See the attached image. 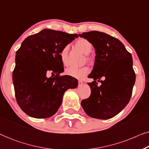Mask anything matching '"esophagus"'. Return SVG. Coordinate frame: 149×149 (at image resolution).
I'll list each match as a JSON object with an SVG mask.
<instances>
[{"label": "esophagus", "mask_w": 149, "mask_h": 149, "mask_svg": "<svg viewBox=\"0 0 149 149\" xmlns=\"http://www.w3.org/2000/svg\"><path fill=\"white\" fill-rule=\"evenodd\" d=\"M83 84V82L82 81H79V86H81V85H82Z\"/></svg>", "instance_id": "esophagus-1"}]
</instances>
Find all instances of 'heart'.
Wrapping results in <instances>:
<instances>
[{
  "mask_svg": "<svg viewBox=\"0 0 149 149\" xmlns=\"http://www.w3.org/2000/svg\"><path fill=\"white\" fill-rule=\"evenodd\" d=\"M75 46L79 49H80L83 54L87 55L86 59L87 61H90L91 58L87 56L89 54L92 50L93 46L88 40L85 38H80L77 40L75 42ZM68 46H65L60 52V58L61 62L64 66H67L68 64ZM90 69L88 66H83L81 68H76V67H69L66 68L65 72L66 74L69 76L74 77V78L82 79L87 76L89 73Z\"/></svg>",
  "mask_w": 149,
  "mask_h": 149,
  "instance_id": "heart-1",
  "label": "heart"
}]
</instances>
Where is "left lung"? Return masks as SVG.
Here are the masks:
<instances>
[{"label":"left lung","mask_w":149,"mask_h":149,"mask_svg":"<svg viewBox=\"0 0 149 149\" xmlns=\"http://www.w3.org/2000/svg\"><path fill=\"white\" fill-rule=\"evenodd\" d=\"M88 40L95 51V63L88 83L91 95L81 101V106L89 117L109 119L126 107L131 98L136 74L132 55L123 44L104 32L90 31L79 34ZM102 77L105 78L100 81ZM102 84L97 86L96 81Z\"/></svg>","instance_id":"8db88e82"}]
</instances>
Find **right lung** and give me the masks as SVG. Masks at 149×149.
<instances>
[{"instance_id":"add662e5","label":"right lung","mask_w":149,"mask_h":149,"mask_svg":"<svg viewBox=\"0 0 149 149\" xmlns=\"http://www.w3.org/2000/svg\"><path fill=\"white\" fill-rule=\"evenodd\" d=\"M78 36L44 29L22 42L16 52L13 82L18 105L30 117H52L62 104L65 91L77 87V79L60 75L64 65L60 52ZM49 72L54 77L46 76Z\"/></svg>"}]
</instances>
